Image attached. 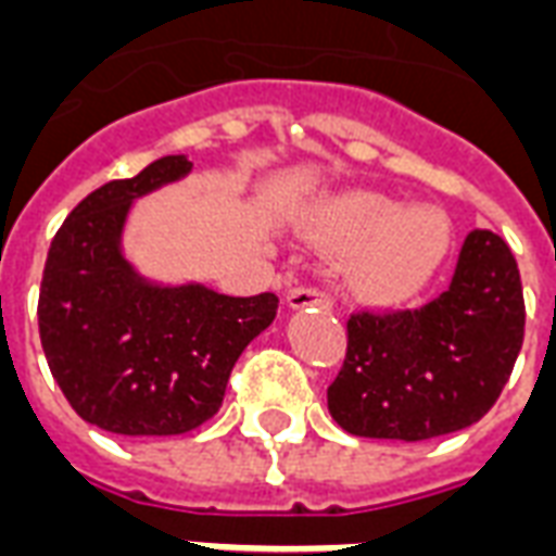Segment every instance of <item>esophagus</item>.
I'll list each match as a JSON object with an SVG mask.
<instances>
[{
  "label": "esophagus",
  "instance_id": "esophagus-1",
  "mask_svg": "<svg viewBox=\"0 0 556 556\" xmlns=\"http://www.w3.org/2000/svg\"><path fill=\"white\" fill-rule=\"evenodd\" d=\"M286 306L288 308H312V306L332 308V296L315 286H294V288H288Z\"/></svg>",
  "mask_w": 556,
  "mask_h": 556
}]
</instances>
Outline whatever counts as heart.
Here are the masks:
<instances>
[{
	"label": "heart",
	"instance_id": "obj_1",
	"mask_svg": "<svg viewBox=\"0 0 556 556\" xmlns=\"http://www.w3.org/2000/svg\"><path fill=\"white\" fill-rule=\"evenodd\" d=\"M315 239L338 253H362L353 286L370 303H402L426 288L452 248L440 210H408L384 194H350L317 224Z\"/></svg>",
	"mask_w": 556,
	"mask_h": 556
}]
</instances>
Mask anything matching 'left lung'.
Wrapping results in <instances>:
<instances>
[{
    "instance_id": "1",
    "label": "left lung",
    "mask_w": 556,
    "mask_h": 556,
    "mask_svg": "<svg viewBox=\"0 0 556 556\" xmlns=\"http://www.w3.org/2000/svg\"><path fill=\"white\" fill-rule=\"evenodd\" d=\"M525 338L522 279L495 232L472 230L440 296L405 312H355L326 391L355 438L431 440L472 426L510 379Z\"/></svg>"
}]
</instances>
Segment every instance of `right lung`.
Masks as SVG:
<instances>
[{
  "instance_id": "right-lung-1",
  "label": "right lung",
  "mask_w": 556,
  "mask_h": 556,
  "mask_svg": "<svg viewBox=\"0 0 556 556\" xmlns=\"http://www.w3.org/2000/svg\"><path fill=\"white\" fill-rule=\"evenodd\" d=\"M192 172L184 154L110 180L70 212L42 268L40 344L58 388L90 426L125 438H172L222 408L232 364L277 317V294L227 296L160 286L122 253L137 198Z\"/></svg>"
}]
</instances>
